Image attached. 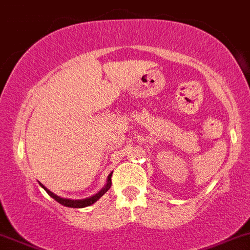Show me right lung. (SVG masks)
<instances>
[{
	"label": "right lung",
	"mask_w": 250,
	"mask_h": 250,
	"mask_svg": "<svg viewBox=\"0 0 250 250\" xmlns=\"http://www.w3.org/2000/svg\"><path fill=\"white\" fill-rule=\"evenodd\" d=\"M111 176H112V173H111L110 175L107 176V184H106V186H105V188H103V190H100V192H98L97 195L92 196V197L85 198V200L72 201V200H66V198H62V197H59V196L54 195V193H53L52 191L48 190V188H44L43 185H41V186L44 188V190L47 191V193L50 196V197L54 198V200L57 201V202H59L60 204H62V206L70 207V208H84V207H88V206H90V204H93L94 202H97V201L99 200V198L102 197V196L104 195V193L106 192L107 190H109V188H111V184H112V183H111Z\"/></svg>",
	"instance_id": "right-lung-1"
}]
</instances>
